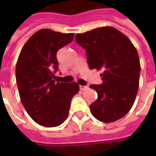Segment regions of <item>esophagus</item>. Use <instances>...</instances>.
<instances>
[{"mask_svg": "<svg viewBox=\"0 0 156 156\" xmlns=\"http://www.w3.org/2000/svg\"><path fill=\"white\" fill-rule=\"evenodd\" d=\"M79 88H80L81 90H86V89H88V86H83V85H80V86H79Z\"/></svg>", "mask_w": 156, "mask_h": 156, "instance_id": "obj_1", "label": "esophagus"}]
</instances>
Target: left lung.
Instances as JSON below:
<instances>
[{"label":"left lung","instance_id":"8db88e82","mask_svg":"<svg viewBox=\"0 0 156 156\" xmlns=\"http://www.w3.org/2000/svg\"><path fill=\"white\" fill-rule=\"evenodd\" d=\"M75 41L86 50L89 68L103 71V83L90 85L98 94L89 106L91 114L104 123L123 118L134 105L139 88L137 50L126 36L112 27L78 33Z\"/></svg>","mask_w":156,"mask_h":156}]
</instances>
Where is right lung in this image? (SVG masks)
Segmentation results:
<instances>
[{
    "instance_id": "add662e5",
    "label": "right lung",
    "mask_w": 156,
    "mask_h": 156,
    "mask_svg": "<svg viewBox=\"0 0 156 156\" xmlns=\"http://www.w3.org/2000/svg\"><path fill=\"white\" fill-rule=\"evenodd\" d=\"M73 33L50 29L35 32L22 48L16 66V78L22 105L36 123L56 127L68 118L77 83L55 82L58 70L57 52L73 40Z\"/></svg>"
}]
</instances>
